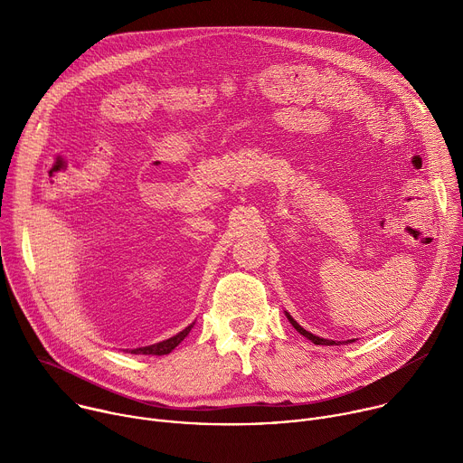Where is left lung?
Segmentation results:
<instances>
[{
    "label": "left lung",
    "instance_id": "obj_1",
    "mask_svg": "<svg viewBox=\"0 0 463 463\" xmlns=\"http://www.w3.org/2000/svg\"><path fill=\"white\" fill-rule=\"evenodd\" d=\"M288 315V318H289V322L293 324V327L297 329V332L300 334V335H304V337H307L313 345H326V346H332V345H337L335 341H327V339H320V337H317V335H313V334H309V332H306V329L289 315V313H286ZM352 341H355V339H352ZM352 341H346V343H352ZM343 345V343H341Z\"/></svg>",
    "mask_w": 463,
    "mask_h": 463
}]
</instances>
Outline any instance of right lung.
Masks as SVG:
<instances>
[{
    "mask_svg": "<svg viewBox=\"0 0 463 463\" xmlns=\"http://www.w3.org/2000/svg\"><path fill=\"white\" fill-rule=\"evenodd\" d=\"M192 329V324L190 326H186L183 332H179L177 335H174V337H170V339H166V341H163V343H157V345H152V346H145V348H136V350H131V354H143V355H166V354H170L186 335H188V332Z\"/></svg>",
    "mask_w": 463,
    "mask_h": 463,
    "instance_id": "1",
    "label": "right lung"
}]
</instances>
